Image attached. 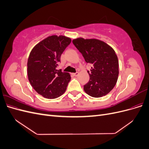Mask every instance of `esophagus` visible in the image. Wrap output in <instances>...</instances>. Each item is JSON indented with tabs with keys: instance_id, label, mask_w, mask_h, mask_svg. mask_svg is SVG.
I'll use <instances>...</instances> for the list:
<instances>
[{
	"instance_id": "34e87169",
	"label": "esophagus",
	"mask_w": 149,
	"mask_h": 149,
	"mask_svg": "<svg viewBox=\"0 0 149 149\" xmlns=\"http://www.w3.org/2000/svg\"><path fill=\"white\" fill-rule=\"evenodd\" d=\"M72 74H73L74 76H77L79 74V73H78V72H76V73H73Z\"/></svg>"
}]
</instances>
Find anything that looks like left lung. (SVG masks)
Masks as SVG:
<instances>
[{
    "instance_id": "8db88e82",
    "label": "left lung",
    "mask_w": 149,
    "mask_h": 149,
    "mask_svg": "<svg viewBox=\"0 0 149 149\" xmlns=\"http://www.w3.org/2000/svg\"><path fill=\"white\" fill-rule=\"evenodd\" d=\"M73 43L82 54L86 62L92 65L88 71L89 81L84 86L88 95L101 97L114 88L119 75V61L112 47L97 39L78 38Z\"/></svg>"
}]
</instances>
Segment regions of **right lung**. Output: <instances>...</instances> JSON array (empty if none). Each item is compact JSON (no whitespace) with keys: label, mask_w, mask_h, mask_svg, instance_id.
Instances as JSON below:
<instances>
[{"label":"right lung","mask_w":149,"mask_h":149,"mask_svg":"<svg viewBox=\"0 0 149 149\" xmlns=\"http://www.w3.org/2000/svg\"><path fill=\"white\" fill-rule=\"evenodd\" d=\"M65 36H49L31 49L27 62V74L31 86L47 99L63 94L71 79L70 74L56 68L61 54L71 43Z\"/></svg>","instance_id":"right-lung-1"}]
</instances>
